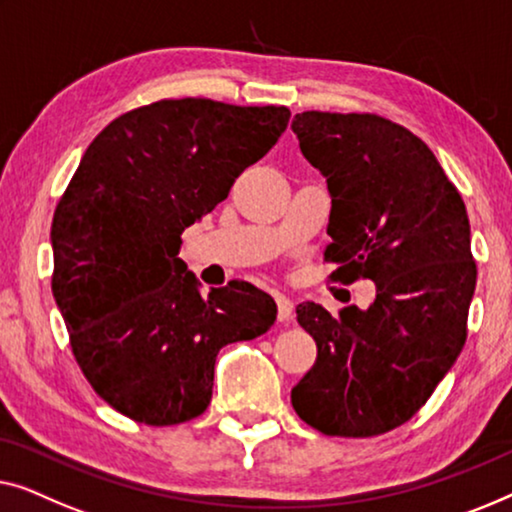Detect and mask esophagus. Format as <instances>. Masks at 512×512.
<instances>
[{"mask_svg": "<svg viewBox=\"0 0 512 512\" xmlns=\"http://www.w3.org/2000/svg\"><path fill=\"white\" fill-rule=\"evenodd\" d=\"M276 304H278V320L280 322L292 320V313H294L292 299L285 297V294H276Z\"/></svg>", "mask_w": 512, "mask_h": 512, "instance_id": "esophagus-1", "label": "esophagus"}]
</instances>
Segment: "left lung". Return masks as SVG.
<instances>
[{"mask_svg":"<svg viewBox=\"0 0 512 512\" xmlns=\"http://www.w3.org/2000/svg\"><path fill=\"white\" fill-rule=\"evenodd\" d=\"M292 132L327 178L325 259L338 264L336 280L376 283L366 311L297 306L318 359L292 406L327 436L385 434L427 403L466 343L478 273L469 215L427 143L397 122L304 111Z\"/></svg>","mask_w":512,"mask_h":512,"instance_id":"8db88e82","label":"left lung"}]
</instances>
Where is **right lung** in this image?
Segmentation results:
<instances>
[{"mask_svg":"<svg viewBox=\"0 0 512 512\" xmlns=\"http://www.w3.org/2000/svg\"><path fill=\"white\" fill-rule=\"evenodd\" d=\"M285 106L162 99L106 125L55 208L53 297L99 397L150 427L204 413L215 357L276 322L246 280L199 292L178 250L239 174L276 146Z\"/></svg>","mask_w":512,"mask_h":512,"instance_id":"right-lung-1","label":"right lung"}]
</instances>
